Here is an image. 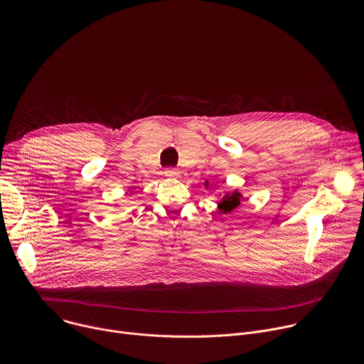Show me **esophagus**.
<instances>
[{"instance_id":"34e87169","label":"esophagus","mask_w":364,"mask_h":364,"mask_svg":"<svg viewBox=\"0 0 364 364\" xmlns=\"http://www.w3.org/2000/svg\"><path fill=\"white\" fill-rule=\"evenodd\" d=\"M164 176L170 177V178H176V177H178V170L177 168H166Z\"/></svg>"}]
</instances>
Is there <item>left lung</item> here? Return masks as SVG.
Listing matches in <instances>:
<instances>
[{
	"label": "left lung",
	"mask_w": 364,
	"mask_h": 364,
	"mask_svg": "<svg viewBox=\"0 0 364 364\" xmlns=\"http://www.w3.org/2000/svg\"><path fill=\"white\" fill-rule=\"evenodd\" d=\"M207 183H209V181H205V187H207ZM240 198H242V194L237 190L226 193L222 197V200L219 201V212L220 213H230L240 204Z\"/></svg>",
	"instance_id": "left-lung-1"
}]
</instances>
